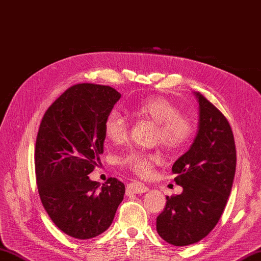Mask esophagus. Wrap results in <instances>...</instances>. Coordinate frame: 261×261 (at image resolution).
<instances>
[{"label":"esophagus","mask_w":261,"mask_h":261,"mask_svg":"<svg viewBox=\"0 0 261 261\" xmlns=\"http://www.w3.org/2000/svg\"><path fill=\"white\" fill-rule=\"evenodd\" d=\"M148 187L141 182H130L126 187V195H134V194H143L146 193Z\"/></svg>","instance_id":"34e87169"}]
</instances>
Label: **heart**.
Segmentation results:
<instances>
[{
    "label": "heart",
    "instance_id": "b5f03b06",
    "mask_svg": "<svg viewBox=\"0 0 261 261\" xmlns=\"http://www.w3.org/2000/svg\"><path fill=\"white\" fill-rule=\"evenodd\" d=\"M127 111L137 118H145L156 124V140L168 150H179L190 141L194 124L188 116L179 114V109L162 97H150L129 102ZM106 137L120 144L128 136V121L118 110H111L103 123ZM159 155L141 150H132L118 158L121 167L140 177L150 175Z\"/></svg>",
    "mask_w": 261,
    "mask_h": 261
}]
</instances>
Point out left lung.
Returning a JSON list of instances; mask_svg holds the SVG:
<instances>
[{
  "instance_id": "8db88e82",
  "label": "left lung",
  "mask_w": 261,
  "mask_h": 261,
  "mask_svg": "<svg viewBox=\"0 0 261 261\" xmlns=\"http://www.w3.org/2000/svg\"><path fill=\"white\" fill-rule=\"evenodd\" d=\"M199 103L198 132L193 145L172 166L174 181L184 188L167 196L156 217V231L177 247L200 241L215 227L230 196L237 167L234 137L225 116L196 92Z\"/></svg>"
}]
</instances>
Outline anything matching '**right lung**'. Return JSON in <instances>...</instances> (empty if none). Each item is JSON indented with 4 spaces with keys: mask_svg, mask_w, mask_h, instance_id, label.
I'll return each mask as SVG.
<instances>
[{
    "mask_svg": "<svg viewBox=\"0 0 261 261\" xmlns=\"http://www.w3.org/2000/svg\"><path fill=\"white\" fill-rule=\"evenodd\" d=\"M120 93L109 86L79 83L42 117L36 140L37 188L50 220L72 238L105 232L124 199L125 185L109 178L100 187L91 173L103 153V123Z\"/></svg>",
    "mask_w": 261,
    "mask_h": 261,
    "instance_id": "right-lung-1",
    "label": "right lung"
}]
</instances>
